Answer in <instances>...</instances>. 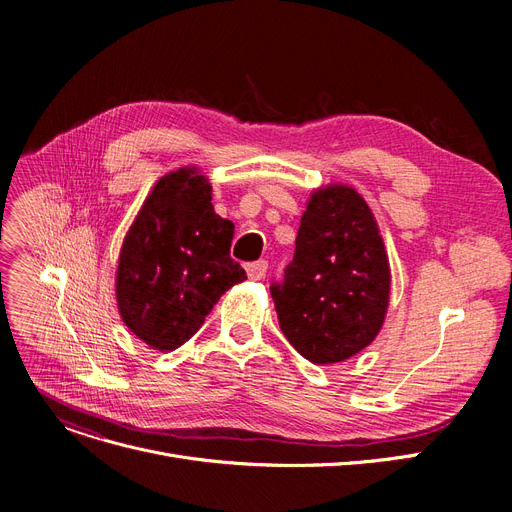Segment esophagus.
<instances>
[{
    "mask_svg": "<svg viewBox=\"0 0 512 512\" xmlns=\"http://www.w3.org/2000/svg\"><path fill=\"white\" fill-rule=\"evenodd\" d=\"M245 270H247V276H249L251 280H261V278L265 276V272H267V261H265V259H259V261L247 263Z\"/></svg>",
    "mask_w": 512,
    "mask_h": 512,
    "instance_id": "esophagus-1",
    "label": "esophagus"
}]
</instances>
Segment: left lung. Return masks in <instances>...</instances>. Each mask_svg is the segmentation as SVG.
I'll return each mask as SVG.
<instances>
[{
  "mask_svg": "<svg viewBox=\"0 0 512 512\" xmlns=\"http://www.w3.org/2000/svg\"><path fill=\"white\" fill-rule=\"evenodd\" d=\"M272 299L284 336L315 365L351 359L380 334L390 263L378 222L355 188L330 184L311 195Z\"/></svg>",
  "mask_w": 512,
  "mask_h": 512,
  "instance_id": "8db88e82",
  "label": "left lung"
}]
</instances>
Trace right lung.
<instances>
[{"label":"right lung","mask_w":512,"mask_h":512,"mask_svg":"<svg viewBox=\"0 0 512 512\" xmlns=\"http://www.w3.org/2000/svg\"><path fill=\"white\" fill-rule=\"evenodd\" d=\"M232 236L197 168L161 176L120 249L116 301L126 328L161 353L191 338L222 294L247 280L230 257Z\"/></svg>","instance_id":"add662e5"}]
</instances>
